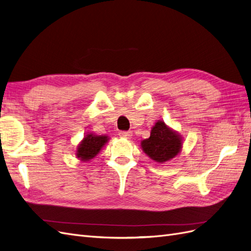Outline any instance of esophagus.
<instances>
[{
	"label": "esophagus",
	"mask_w": 251,
	"mask_h": 251,
	"mask_svg": "<svg viewBox=\"0 0 251 251\" xmlns=\"http://www.w3.org/2000/svg\"><path fill=\"white\" fill-rule=\"evenodd\" d=\"M119 136H120V137H124V138H131L132 132H130V131H120Z\"/></svg>",
	"instance_id": "esophagus-1"
}]
</instances>
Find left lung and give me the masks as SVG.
I'll use <instances>...</instances> for the list:
<instances>
[{"instance_id":"8db88e82","label":"left lung","mask_w":251,"mask_h":251,"mask_svg":"<svg viewBox=\"0 0 251 251\" xmlns=\"http://www.w3.org/2000/svg\"><path fill=\"white\" fill-rule=\"evenodd\" d=\"M141 148L151 159L163 163L178 155L182 148L181 136L163 121L158 120L151 131L150 138L141 142Z\"/></svg>"}]
</instances>
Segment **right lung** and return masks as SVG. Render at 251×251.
Returning a JSON list of instances; mask_svg holds the SVG:
<instances>
[{"label":"right lung","instance_id":"1","mask_svg":"<svg viewBox=\"0 0 251 251\" xmlns=\"http://www.w3.org/2000/svg\"><path fill=\"white\" fill-rule=\"evenodd\" d=\"M108 136H97L94 134H88L77 148L76 156L81 161H88L93 159L105 143L108 142Z\"/></svg>","mask_w":251,"mask_h":251}]
</instances>
